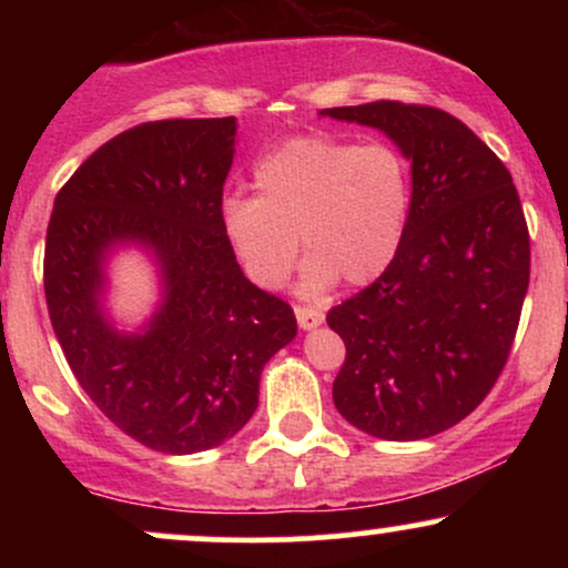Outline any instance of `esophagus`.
Instances as JSON below:
<instances>
[{"mask_svg":"<svg viewBox=\"0 0 568 568\" xmlns=\"http://www.w3.org/2000/svg\"><path fill=\"white\" fill-rule=\"evenodd\" d=\"M296 321L302 328H317L325 321V315L315 306H306V304H296Z\"/></svg>","mask_w":568,"mask_h":568,"instance_id":"34e87169","label":"esophagus"}]
</instances>
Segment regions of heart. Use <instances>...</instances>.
<instances>
[{
  "label": "heart",
  "instance_id": "heart-1",
  "mask_svg": "<svg viewBox=\"0 0 568 568\" xmlns=\"http://www.w3.org/2000/svg\"><path fill=\"white\" fill-rule=\"evenodd\" d=\"M256 197H230L221 224L247 277L277 288L296 262V237L310 256L304 293L317 296L342 277L368 285L400 251L408 224L406 160L387 143L298 135L253 168Z\"/></svg>",
  "mask_w": 568,
  "mask_h": 568
}]
</instances>
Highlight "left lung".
I'll return each mask as SVG.
<instances>
[{
    "label": "left lung",
    "mask_w": 568,
    "mask_h": 568,
    "mask_svg": "<svg viewBox=\"0 0 568 568\" xmlns=\"http://www.w3.org/2000/svg\"><path fill=\"white\" fill-rule=\"evenodd\" d=\"M323 114L384 130L410 160L395 262L328 312L347 347L334 403L374 438H429L473 414L510 357L531 266L518 189L443 109L374 101Z\"/></svg>",
    "instance_id": "8db88e82"
}]
</instances>
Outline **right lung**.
<instances>
[{
	"mask_svg": "<svg viewBox=\"0 0 568 568\" xmlns=\"http://www.w3.org/2000/svg\"><path fill=\"white\" fill-rule=\"evenodd\" d=\"M234 116L158 120L114 135L77 168L50 213L44 298L69 368L141 446H221L258 406L262 368L296 336L291 304L251 283L221 224ZM139 239L159 253L166 302L146 335L100 317V258Z\"/></svg>",
	"mask_w": 568,
	"mask_h": 568,
	"instance_id": "right-lung-1",
	"label": "right lung"
}]
</instances>
